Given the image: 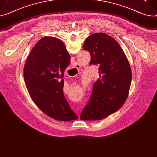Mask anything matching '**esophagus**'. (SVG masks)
<instances>
[{
  "mask_svg": "<svg viewBox=\"0 0 157 157\" xmlns=\"http://www.w3.org/2000/svg\"><path fill=\"white\" fill-rule=\"evenodd\" d=\"M78 67H79V66H78V64H75V65H74V66H73L74 68H78Z\"/></svg>",
  "mask_w": 157,
  "mask_h": 157,
  "instance_id": "esophagus-1",
  "label": "esophagus"
}]
</instances>
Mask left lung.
Segmentation results:
<instances>
[{"instance_id":"1","label":"left lung","mask_w":157,"mask_h":157,"mask_svg":"<svg viewBox=\"0 0 157 157\" xmlns=\"http://www.w3.org/2000/svg\"><path fill=\"white\" fill-rule=\"evenodd\" d=\"M83 49L90 52V65L99 66V78L93 86L88 104L82 109V120H100L117 111L129 93L132 70L118 42L102 33L85 40Z\"/></svg>"}]
</instances>
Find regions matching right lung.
Returning <instances> with one entry per match:
<instances>
[{
	"label": "right lung",
	"instance_id": "right-lung-1",
	"mask_svg": "<svg viewBox=\"0 0 157 157\" xmlns=\"http://www.w3.org/2000/svg\"><path fill=\"white\" fill-rule=\"evenodd\" d=\"M70 59L61 40L46 37L37 42L24 67L25 83L32 99L46 115L57 120L78 118L63 93L64 73Z\"/></svg>",
	"mask_w": 157,
	"mask_h": 157
}]
</instances>
